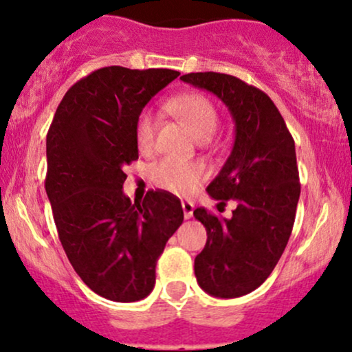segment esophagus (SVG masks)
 I'll return each mask as SVG.
<instances>
[{
	"mask_svg": "<svg viewBox=\"0 0 352 352\" xmlns=\"http://www.w3.org/2000/svg\"><path fill=\"white\" fill-rule=\"evenodd\" d=\"M182 208H184V217L185 219H190L193 217V210H195V205L192 201L188 200H184L182 201Z\"/></svg>",
	"mask_w": 352,
	"mask_h": 352,
	"instance_id": "1",
	"label": "esophagus"
}]
</instances>
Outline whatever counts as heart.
<instances>
[{"label": "heart", "instance_id": "1", "mask_svg": "<svg viewBox=\"0 0 352 352\" xmlns=\"http://www.w3.org/2000/svg\"><path fill=\"white\" fill-rule=\"evenodd\" d=\"M168 109L187 122L192 133L200 139H208L218 126L217 108L200 93H187L179 96L168 103ZM155 133H157L155 114L146 109L139 114L135 122V142L139 151L144 154L154 151ZM203 175L205 173L200 165L177 159H164L152 168V180L157 187L182 197L195 192L201 184Z\"/></svg>", "mask_w": 352, "mask_h": 352}]
</instances>
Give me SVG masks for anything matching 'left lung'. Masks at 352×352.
Wrapping results in <instances>:
<instances>
[{
  "label": "left lung",
  "instance_id": "left-lung-1",
  "mask_svg": "<svg viewBox=\"0 0 352 352\" xmlns=\"http://www.w3.org/2000/svg\"><path fill=\"white\" fill-rule=\"evenodd\" d=\"M180 80L217 95L234 121L231 154L206 192L219 205L234 200L236 210L230 219L193 211L208 234L195 257V275L213 297H243L265 282L292 234L300 198L294 138L259 88L217 72Z\"/></svg>",
  "mask_w": 352,
  "mask_h": 352
}]
</instances>
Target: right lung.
<instances>
[{
	"instance_id": "obj_1",
	"label": "right lung",
	"mask_w": 352,
	"mask_h": 352,
	"mask_svg": "<svg viewBox=\"0 0 352 352\" xmlns=\"http://www.w3.org/2000/svg\"><path fill=\"white\" fill-rule=\"evenodd\" d=\"M168 69L104 67L65 93L47 133L45 192L75 272L100 297L129 303L155 285V264L184 221L162 190L139 203L122 192V168L138 160L142 108L179 77Z\"/></svg>"
}]
</instances>
